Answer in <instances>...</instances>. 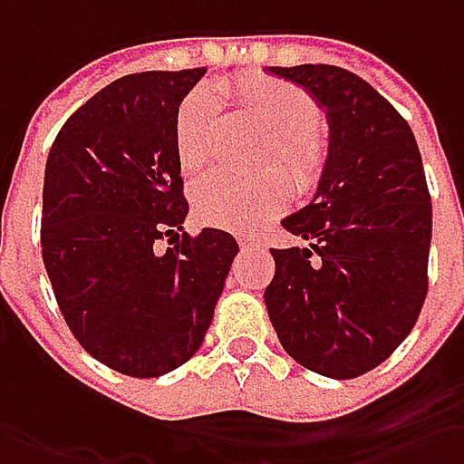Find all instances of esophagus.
Returning <instances> with one entry per match:
<instances>
[{"label": "esophagus", "instance_id": "esophagus-1", "mask_svg": "<svg viewBox=\"0 0 464 464\" xmlns=\"http://www.w3.org/2000/svg\"><path fill=\"white\" fill-rule=\"evenodd\" d=\"M240 247H242V250H258L260 245H258V242H250V240H240Z\"/></svg>", "mask_w": 464, "mask_h": 464}]
</instances>
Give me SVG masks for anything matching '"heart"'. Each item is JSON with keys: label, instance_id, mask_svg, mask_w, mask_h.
I'll use <instances>...</instances> for the list:
<instances>
[{"label": "heart", "instance_id": "b5f03b06", "mask_svg": "<svg viewBox=\"0 0 464 464\" xmlns=\"http://www.w3.org/2000/svg\"><path fill=\"white\" fill-rule=\"evenodd\" d=\"M224 90L276 139L274 154L292 175L296 188H312L325 168L328 144L320 129L314 100L292 82L247 74L224 82ZM219 121V102L211 90H190L175 113V152L186 172L206 168L214 152V131ZM292 188L281 175L263 180H240L227 172H211L193 188V211L208 227L247 229L289 204Z\"/></svg>", "mask_w": 464, "mask_h": 464}]
</instances>
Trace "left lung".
Here are the masks:
<instances>
[{
  "label": "left lung",
  "instance_id": "obj_1",
  "mask_svg": "<svg viewBox=\"0 0 464 464\" xmlns=\"http://www.w3.org/2000/svg\"><path fill=\"white\" fill-rule=\"evenodd\" d=\"M266 72L299 84L330 129L312 201L281 219L307 247L271 250L266 310L296 364L353 380L401 346L426 299L431 198L419 144L405 118L341 66Z\"/></svg>",
  "mask_w": 464,
  "mask_h": 464
}]
</instances>
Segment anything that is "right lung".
Returning <instances> with one entry per match:
<instances>
[{"instance_id":"obj_1","label":"right lung","mask_w":464,"mask_h":464,"mask_svg":"<svg viewBox=\"0 0 464 464\" xmlns=\"http://www.w3.org/2000/svg\"><path fill=\"white\" fill-rule=\"evenodd\" d=\"M206 69L141 72L102 87L56 136L41 250L63 320L100 364L168 374L201 348L237 240L183 232L175 113ZM176 245L165 254L156 240Z\"/></svg>"}]
</instances>
